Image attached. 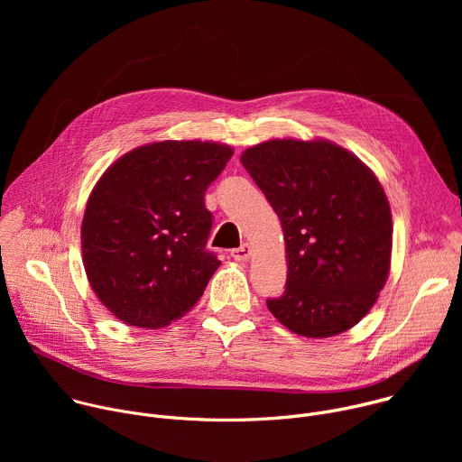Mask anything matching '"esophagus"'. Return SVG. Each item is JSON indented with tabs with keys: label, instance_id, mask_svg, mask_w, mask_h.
<instances>
[{
	"label": "esophagus",
	"instance_id": "34e87169",
	"mask_svg": "<svg viewBox=\"0 0 462 462\" xmlns=\"http://www.w3.org/2000/svg\"><path fill=\"white\" fill-rule=\"evenodd\" d=\"M250 255H252V250H250V245H241L239 248H234L232 250V257L236 259V261H241V263H246V261H250Z\"/></svg>",
	"mask_w": 462,
	"mask_h": 462
}]
</instances>
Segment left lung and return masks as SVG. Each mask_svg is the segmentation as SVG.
Returning a JSON list of instances; mask_svg holds the SVG:
<instances>
[{
    "mask_svg": "<svg viewBox=\"0 0 462 462\" xmlns=\"http://www.w3.org/2000/svg\"><path fill=\"white\" fill-rule=\"evenodd\" d=\"M241 162L283 228L287 285L269 310L300 337L346 333L371 310L391 267V208L376 175L325 139L265 141Z\"/></svg>",
    "mask_w": 462,
    "mask_h": 462,
    "instance_id": "left-lung-1",
    "label": "left lung"
}]
</instances>
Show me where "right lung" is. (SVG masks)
<instances>
[{
	"label": "right lung",
	"instance_id": "add662e5",
	"mask_svg": "<svg viewBox=\"0 0 462 462\" xmlns=\"http://www.w3.org/2000/svg\"><path fill=\"white\" fill-rule=\"evenodd\" d=\"M234 150L210 141H162L115 161L82 219V259L104 307L127 325L157 328L184 316L221 265L207 250L205 191Z\"/></svg>",
	"mask_w": 462,
	"mask_h": 462
}]
</instances>
